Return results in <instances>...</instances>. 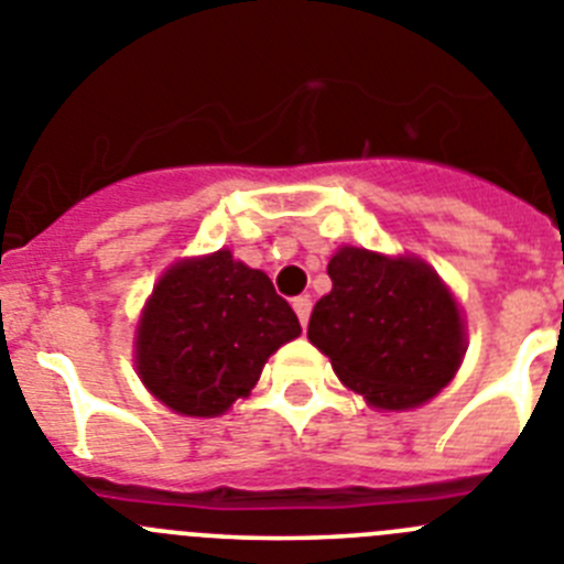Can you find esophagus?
Segmentation results:
<instances>
[{
  "label": "esophagus",
  "instance_id": "esophagus-1",
  "mask_svg": "<svg viewBox=\"0 0 564 564\" xmlns=\"http://www.w3.org/2000/svg\"><path fill=\"white\" fill-rule=\"evenodd\" d=\"M293 311H296V316H299V322H302V327H307V318H311V311H313L311 296H296V299H293Z\"/></svg>",
  "mask_w": 564,
  "mask_h": 564
}]
</instances>
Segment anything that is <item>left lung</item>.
<instances>
[{
	"label": "left lung",
	"instance_id": "1",
	"mask_svg": "<svg viewBox=\"0 0 564 564\" xmlns=\"http://www.w3.org/2000/svg\"><path fill=\"white\" fill-rule=\"evenodd\" d=\"M316 302L307 338L350 390L381 410H412L455 376L463 322L452 293L421 259L341 248Z\"/></svg>",
	"mask_w": 564,
	"mask_h": 564
}]
</instances>
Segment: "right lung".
Segmentation results:
<instances>
[{
  "mask_svg": "<svg viewBox=\"0 0 564 564\" xmlns=\"http://www.w3.org/2000/svg\"><path fill=\"white\" fill-rule=\"evenodd\" d=\"M299 333L271 279L217 251L163 273L138 327V372L169 410L223 415Z\"/></svg>",
  "mask_w": 564,
  "mask_h": 564,
  "instance_id": "1",
  "label": "right lung"
}]
</instances>
